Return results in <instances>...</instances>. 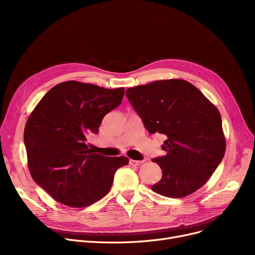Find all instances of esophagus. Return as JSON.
<instances>
[{
  "mask_svg": "<svg viewBox=\"0 0 255 255\" xmlns=\"http://www.w3.org/2000/svg\"><path fill=\"white\" fill-rule=\"evenodd\" d=\"M144 161L143 160H130L129 161V163L131 164V165H134V166H139L140 164H142Z\"/></svg>",
  "mask_w": 255,
  "mask_h": 255,
  "instance_id": "1",
  "label": "esophagus"
}]
</instances>
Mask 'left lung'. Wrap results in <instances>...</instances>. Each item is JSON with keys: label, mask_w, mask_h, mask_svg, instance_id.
Listing matches in <instances>:
<instances>
[{"label": "left lung", "mask_w": 255, "mask_h": 255, "mask_svg": "<svg viewBox=\"0 0 255 255\" xmlns=\"http://www.w3.org/2000/svg\"><path fill=\"white\" fill-rule=\"evenodd\" d=\"M126 96L150 134L166 135V154L152 159L162 179L152 186L160 195L181 198L213 175L225 153L221 116L197 88L184 79H165L130 88Z\"/></svg>", "instance_id": "1"}]
</instances>
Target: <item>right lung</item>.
I'll return each instance as SVG.
<instances>
[{"instance_id": "add662e5", "label": "right lung", "mask_w": 255, "mask_h": 255, "mask_svg": "<svg viewBox=\"0 0 255 255\" xmlns=\"http://www.w3.org/2000/svg\"><path fill=\"white\" fill-rule=\"evenodd\" d=\"M125 89H104L69 80L51 88L25 123L23 140L33 180L57 202L84 208L112 188L127 157H105L86 144L102 119L124 97Z\"/></svg>"}]
</instances>
